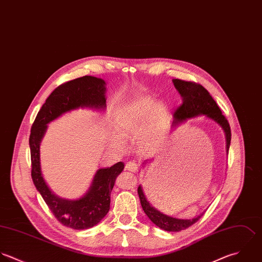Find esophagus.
<instances>
[{
	"instance_id": "1",
	"label": "esophagus",
	"mask_w": 262,
	"mask_h": 262,
	"mask_svg": "<svg viewBox=\"0 0 262 262\" xmlns=\"http://www.w3.org/2000/svg\"><path fill=\"white\" fill-rule=\"evenodd\" d=\"M127 171H130L132 173H137L138 172V166L134 162H128L125 166Z\"/></svg>"
}]
</instances>
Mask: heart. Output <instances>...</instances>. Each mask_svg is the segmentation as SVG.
Instances as JSON below:
<instances>
[{
	"label": "heart",
	"mask_w": 262,
	"mask_h": 262,
	"mask_svg": "<svg viewBox=\"0 0 262 262\" xmlns=\"http://www.w3.org/2000/svg\"><path fill=\"white\" fill-rule=\"evenodd\" d=\"M170 110L165 102H158L148 96H139L125 103L117 113L116 128L124 138L141 135L143 143L150 142L166 127ZM114 145L120 146L122 140L117 135L111 137Z\"/></svg>",
	"instance_id": "1"
}]
</instances>
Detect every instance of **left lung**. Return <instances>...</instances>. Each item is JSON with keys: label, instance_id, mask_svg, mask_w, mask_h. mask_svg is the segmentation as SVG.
<instances>
[{"label": "left lung", "instance_id": "left-lung-1", "mask_svg": "<svg viewBox=\"0 0 262 262\" xmlns=\"http://www.w3.org/2000/svg\"><path fill=\"white\" fill-rule=\"evenodd\" d=\"M174 88L180 93L182 97V104L176 110L173 116L172 130L176 129L180 124L186 122L189 119L205 116L207 119L213 121L217 124L225 132L226 136V148L227 154L229 152L231 144V128L229 122L222 114L215 100L211 97L209 92L200 84L193 82L183 81L180 79H173ZM147 160L142 163L145 165ZM138 195L140 199L141 206L145 214L149 220L159 228L168 232H179L185 230L195 224L204 213V211L192 219H179L171 215H167L160 210H158L152 204L147 200L141 185L138 187Z\"/></svg>", "mask_w": 262, "mask_h": 262}]
</instances>
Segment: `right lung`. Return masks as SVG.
<instances>
[{
  "label": "right lung",
  "instance_id": "right-lung-1",
  "mask_svg": "<svg viewBox=\"0 0 262 262\" xmlns=\"http://www.w3.org/2000/svg\"><path fill=\"white\" fill-rule=\"evenodd\" d=\"M105 81L93 76H83L56 88L39 110L30 131L31 177L45 202L64 226L74 230H85L97 225L108 212L111 192L117 177L124 170L122 162L110 168H100L83 196L66 199L56 195L48 186L41 172L40 143L48 124L62 115L78 108L104 112L106 107Z\"/></svg>",
  "mask_w": 262,
  "mask_h": 262
}]
</instances>
